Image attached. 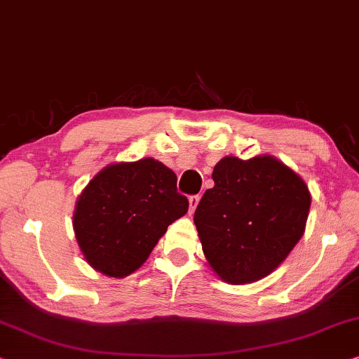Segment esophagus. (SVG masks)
<instances>
[{"mask_svg":"<svg viewBox=\"0 0 359 359\" xmlns=\"http://www.w3.org/2000/svg\"><path fill=\"white\" fill-rule=\"evenodd\" d=\"M199 201H201L199 196H191L189 197V209H191V212L196 210V207H197V204H199Z\"/></svg>","mask_w":359,"mask_h":359,"instance_id":"34e87169","label":"esophagus"}]
</instances>
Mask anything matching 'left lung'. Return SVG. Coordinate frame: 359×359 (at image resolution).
<instances>
[{
  "mask_svg": "<svg viewBox=\"0 0 359 359\" xmlns=\"http://www.w3.org/2000/svg\"><path fill=\"white\" fill-rule=\"evenodd\" d=\"M212 180L214 188L204 192L194 214L207 264L230 285L267 277L304 235L308 184L267 154L223 157Z\"/></svg>",
  "mask_w": 359,
  "mask_h": 359,
  "instance_id": "8db88e82",
  "label": "left lung"
}]
</instances>
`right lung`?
<instances>
[{
    "mask_svg": "<svg viewBox=\"0 0 359 359\" xmlns=\"http://www.w3.org/2000/svg\"><path fill=\"white\" fill-rule=\"evenodd\" d=\"M175 171L152 157L102 168L76 201L72 226L89 266L124 278L147 261L168 225L188 212Z\"/></svg>",
    "mask_w": 359,
    "mask_h": 359,
    "instance_id": "add662e5",
    "label": "right lung"
}]
</instances>
